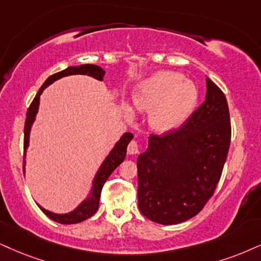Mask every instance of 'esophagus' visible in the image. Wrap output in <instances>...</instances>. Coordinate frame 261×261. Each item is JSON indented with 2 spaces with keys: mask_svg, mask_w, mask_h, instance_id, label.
<instances>
[{
  "mask_svg": "<svg viewBox=\"0 0 261 261\" xmlns=\"http://www.w3.org/2000/svg\"><path fill=\"white\" fill-rule=\"evenodd\" d=\"M128 153L129 155H136V153L139 152V145H138V143L136 140H132L129 144H128Z\"/></svg>",
  "mask_w": 261,
  "mask_h": 261,
  "instance_id": "34e87169",
  "label": "esophagus"
}]
</instances>
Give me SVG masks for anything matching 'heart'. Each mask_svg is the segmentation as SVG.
Returning <instances> with one entry per match:
<instances>
[{
  "instance_id": "obj_1",
  "label": "heart",
  "mask_w": 261,
  "mask_h": 261,
  "mask_svg": "<svg viewBox=\"0 0 261 261\" xmlns=\"http://www.w3.org/2000/svg\"><path fill=\"white\" fill-rule=\"evenodd\" d=\"M198 102V89L191 80L175 71H159L137 87L133 104L138 110L150 111L149 121L160 132L176 129L189 120ZM128 116L132 110L124 108Z\"/></svg>"
}]
</instances>
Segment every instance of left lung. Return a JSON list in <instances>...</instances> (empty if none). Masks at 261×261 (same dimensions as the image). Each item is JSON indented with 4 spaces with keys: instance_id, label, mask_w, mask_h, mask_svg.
<instances>
[{
    "instance_id": "obj_1",
    "label": "left lung",
    "mask_w": 261,
    "mask_h": 261,
    "mask_svg": "<svg viewBox=\"0 0 261 261\" xmlns=\"http://www.w3.org/2000/svg\"><path fill=\"white\" fill-rule=\"evenodd\" d=\"M205 100L178 129L151 134L138 156V207L162 225L197 215L212 197L223 172L231 140L225 94L207 77Z\"/></svg>"
}]
</instances>
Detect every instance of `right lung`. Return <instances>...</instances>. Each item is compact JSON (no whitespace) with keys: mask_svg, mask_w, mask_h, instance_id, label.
<instances>
[{"mask_svg":"<svg viewBox=\"0 0 261 261\" xmlns=\"http://www.w3.org/2000/svg\"><path fill=\"white\" fill-rule=\"evenodd\" d=\"M70 75H87L94 77V79L99 80V81H102L105 75V70L101 69L100 66L93 65V64H83V65L80 66H70L67 69L63 70V71L54 73V75L49 76L44 81L43 85L40 89H38L36 96L32 100L30 108L28 109L27 112V120H25V127H24V172H25V156H27V150L29 147V140H30V132H31V125L34 123L35 118H36L37 111H38V105H40V95L42 92L46 89V87L52 85L54 81L62 79V77L70 76ZM133 139V134L124 133L123 136L121 137V139L115 144L114 149L110 151L104 162L101 163L100 168L98 169L96 174L93 179L92 184V190L89 192L88 197H87L85 201L82 202L79 207L73 209L72 212L65 214H57L53 213V212L47 211L43 207H41L40 204H37L38 207L44 214L47 215L49 219L59 224H77L81 223V221L88 219L92 215L95 214V212L98 211L99 208V199H100V194L101 189L104 186L105 181L108 180L109 176L111 175V173L117 168L118 166L123 162L125 159V153H127V146L129 144V141Z\"/></svg>","mask_w":261,"mask_h":261,"instance_id":"obj_1","label":"right lung"}]
</instances>
